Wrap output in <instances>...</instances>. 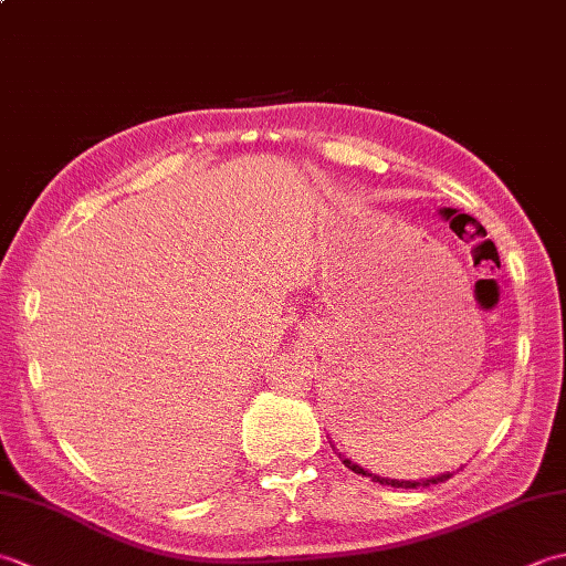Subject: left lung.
<instances>
[{"mask_svg": "<svg viewBox=\"0 0 566 566\" xmlns=\"http://www.w3.org/2000/svg\"><path fill=\"white\" fill-rule=\"evenodd\" d=\"M340 460H343V464L347 467V469H353L355 474H363V476H369L371 482H379V484H384V486H394V489H416V486H430V484H440V482H448V479L452 476L450 472L448 474H438V476H430V479H423V482H399V479H389V476H377V474H369L367 469H363L359 464H355L353 460H347L345 454H340Z\"/></svg>", "mask_w": 566, "mask_h": 566, "instance_id": "1", "label": "left lung"}]
</instances>
